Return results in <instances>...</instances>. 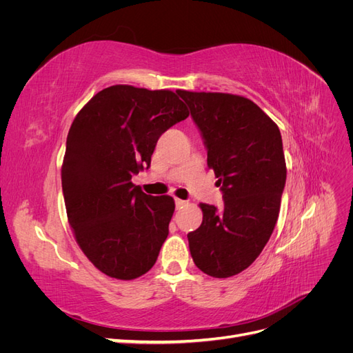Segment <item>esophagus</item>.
Wrapping results in <instances>:
<instances>
[{
  "label": "esophagus",
  "mask_w": 353,
  "mask_h": 353,
  "mask_svg": "<svg viewBox=\"0 0 353 353\" xmlns=\"http://www.w3.org/2000/svg\"><path fill=\"white\" fill-rule=\"evenodd\" d=\"M185 200H181V199H175V206H176V209H181L183 206H185Z\"/></svg>",
  "instance_id": "1"
}]
</instances>
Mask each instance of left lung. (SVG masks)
Here are the masks:
<instances>
[{
	"mask_svg": "<svg viewBox=\"0 0 353 353\" xmlns=\"http://www.w3.org/2000/svg\"><path fill=\"white\" fill-rule=\"evenodd\" d=\"M190 108L221 185L223 208L200 203L201 225L188 232L199 270L227 279L250 266L279 219L285 160L279 126L240 95L176 91Z\"/></svg>",
	"mask_w": 353,
	"mask_h": 353,
	"instance_id": "1",
	"label": "left lung"
}]
</instances>
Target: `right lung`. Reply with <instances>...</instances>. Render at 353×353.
I'll return each instance as SVG.
<instances>
[{"label":"right lung","mask_w":353,"mask_h":353,"mask_svg":"<svg viewBox=\"0 0 353 353\" xmlns=\"http://www.w3.org/2000/svg\"><path fill=\"white\" fill-rule=\"evenodd\" d=\"M187 117L175 92L131 85L104 88L74 117L61 166L68 218L85 256L112 279H138L156 263L175 203L143 193L132 176Z\"/></svg>","instance_id":"1"}]
</instances>
